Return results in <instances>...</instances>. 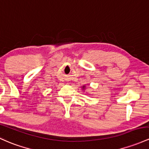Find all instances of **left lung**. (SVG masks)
<instances>
[{"label":"left lung","instance_id":"left-lung-1","mask_svg":"<svg viewBox=\"0 0 149 149\" xmlns=\"http://www.w3.org/2000/svg\"><path fill=\"white\" fill-rule=\"evenodd\" d=\"M86 86H83V87H82V90H83V91H84V90L86 89Z\"/></svg>","mask_w":149,"mask_h":149}]
</instances>
